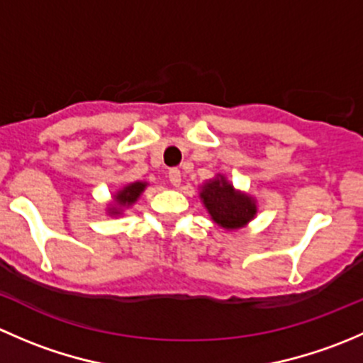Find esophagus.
I'll use <instances>...</instances> for the list:
<instances>
[{
	"instance_id": "1",
	"label": "esophagus",
	"mask_w": 363,
	"mask_h": 363,
	"mask_svg": "<svg viewBox=\"0 0 363 363\" xmlns=\"http://www.w3.org/2000/svg\"><path fill=\"white\" fill-rule=\"evenodd\" d=\"M168 181H170L172 186L181 184V170H177V168H170V170H168Z\"/></svg>"
}]
</instances>
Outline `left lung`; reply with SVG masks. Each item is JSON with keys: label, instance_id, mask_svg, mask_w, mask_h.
I'll return each mask as SVG.
<instances>
[{"label": "left lung", "instance_id": "left-lung-1", "mask_svg": "<svg viewBox=\"0 0 363 363\" xmlns=\"http://www.w3.org/2000/svg\"><path fill=\"white\" fill-rule=\"evenodd\" d=\"M200 196L212 219L226 230L240 228L256 214L255 202L247 195L233 191L232 184L226 182L225 177L207 182Z\"/></svg>", "mask_w": 363, "mask_h": 363}]
</instances>
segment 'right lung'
<instances>
[{
	"mask_svg": "<svg viewBox=\"0 0 363 363\" xmlns=\"http://www.w3.org/2000/svg\"><path fill=\"white\" fill-rule=\"evenodd\" d=\"M144 188H145V182H133V184L126 186V188H124L123 191L117 193L116 202L121 203V205L133 203L135 200H137L138 196H140V193L144 191ZM112 214H117L116 208H112Z\"/></svg>",
	"mask_w": 363,
	"mask_h": 363,
	"instance_id": "obj_1",
	"label": "right lung"
}]
</instances>
